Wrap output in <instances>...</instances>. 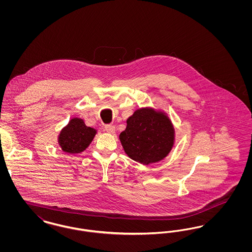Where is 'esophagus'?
<instances>
[{
	"mask_svg": "<svg viewBox=\"0 0 252 252\" xmlns=\"http://www.w3.org/2000/svg\"><path fill=\"white\" fill-rule=\"evenodd\" d=\"M105 130L110 134H113L115 132V126L112 125H108L105 126Z\"/></svg>",
	"mask_w": 252,
	"mask_h": 252,
	"instance_id": "1",
	"label": "esophagus"
}]
</instances>
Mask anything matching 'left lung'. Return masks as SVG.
<instances>
[{"instance_id": "obj_1", "label": "left lung", "mask_w": 252, "mask_h": 252, "mask_svg": "<svg viewBox=\"0 0 252 252\" xmlns=\"http://www.w3.org/2000/svg\"><path fill=\"white\" fill-rule=\"evenodd\" d=\"M119 139L127 156L148 165L168 156L175 144V128L164 111L138 108L126 120Z\"/></svg>"}]
</instances>
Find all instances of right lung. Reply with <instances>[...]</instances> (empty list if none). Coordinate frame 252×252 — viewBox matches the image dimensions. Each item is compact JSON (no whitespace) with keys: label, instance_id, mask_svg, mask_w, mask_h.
Masks as SVG:
<instances>
[{"label":"right lung","instance_id":"right-lung-1","mask_svg":"<svg viewBox=\"0 0 252 252\" xmlns=\"http://www.w3.org/2000/svg\"><path fill=\"white\" fill-rule=\"evenodd\" d=\"M96 133V129L85 125L83 119L74 117L61 129L58 143L63 152L78 154L88 148L94 139Z\"/></svg>","mask_w":252,"mask_h":252}]
</instances>
